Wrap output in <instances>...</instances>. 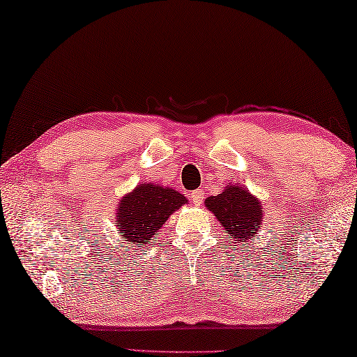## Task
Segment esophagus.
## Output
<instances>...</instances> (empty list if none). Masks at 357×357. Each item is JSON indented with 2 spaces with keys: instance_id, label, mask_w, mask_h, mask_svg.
<instances>
[{
  "instance_id": "1",
  "label": "esophagus",
  "mask_w": 357,
  "mask_h": 357,
  "mask_svg": "<svg viewBox=\"0 0 357 357\" xmlns=\"http://www.w3.org/2000/svg\"><path fill=\"white\" fill-rule=\"evenodd\" d=\"M189 197H190V199H192L193 206H201V204H203V192H201V190H193V192H190Z\"/></svg>"
}]
</instances>
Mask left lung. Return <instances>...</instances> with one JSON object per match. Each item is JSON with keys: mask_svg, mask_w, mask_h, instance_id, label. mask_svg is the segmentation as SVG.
Here are the masks:
<instances>
[{"mask_svg": "<svg viewBox=\"0 0 357 357\" xmlns=\"http://www.w3.org/2000/svg\"><path fill=\"white\" fill-rule=\"evenodd\" d=\"M204 204L228 231L234 243L245 246L246 242H255L264 212L259 199L246 187L226 185L222 193L209 197Z\"/></svg>", "mask_w": 357, "mask_h": 357, "instance_id": "obj_1", "label": "left lung"}]
</instances>
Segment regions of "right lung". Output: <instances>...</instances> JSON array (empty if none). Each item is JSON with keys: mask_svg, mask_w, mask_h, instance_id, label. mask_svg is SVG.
<instances>
[{"mask_svg": "<svg viewBox=\"0 0 357 357\" xmlns=\"http://www.w3.org/2000/svg\"><path fill=\"white\" fill-rule=\"evenodd\" d=\"M184 204L187 198L178 190L144 183L120 199L116 226L128 245L145 246L159 234L168 217Z\"/></svg>", "mask_w": 357, "mask_h": 357, "instance_id": "obj_1", "label": "right lung"}]
</instances>
